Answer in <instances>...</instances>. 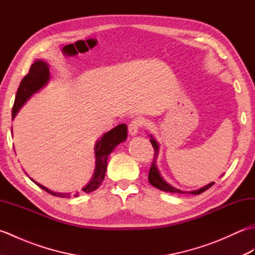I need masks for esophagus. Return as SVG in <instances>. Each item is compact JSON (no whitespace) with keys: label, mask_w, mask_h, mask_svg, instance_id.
<instances>
[{"label":"esophagus","mask_w":255,"mask_h":255,"mask_svg":"<svg viewBox=\"0 0 255 255\" xmlns=\"http://www.w3.org/2000/svg\"><path fill=\"white\" fill-rule=\"evenodd\" d=\"M141 126H142L141 118H134L128 125V131L131 134V136H133V134H137L139 128Z\"/></svg>","instance_id":"34e87169"}]
</instances>
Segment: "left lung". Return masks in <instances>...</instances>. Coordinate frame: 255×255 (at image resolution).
Instances as JSON below:
<instances>
[{"label":"left lung","instance_id":"left-lung-1","mask_svg":"<svg viewBox=\"0 0 255 255\" xmlns=\"http://www.w3.org/2000/svg\"><path fill=\"white\" fill-rule=\"evenodd\" d=\"M150 142L151 144H152V147L154 149V158H153V161L152 163H151V166H150V170H149V175H148V180L150 182V184L152 186L156 187L161 189V191H164V192H170V193H183L182 191H180V189H176L173 186L169 185L163 178H162V176L160 175V173L158 171V169H156V165H155V158L156 155H158V149H159V145H158V142L155 141V140L153 138L150 139ZM215 183H210L208 184L207 186H205L203 188L200 189H197V191H193V192H189L191 194H194V195H198V194H202L204 193L205 191H207V189L209 187H211L214 185Z\"/></svg>","mask_w":255,"mask_h":255}]
</instances>
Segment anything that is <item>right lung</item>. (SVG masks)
<instances>
[{"label": "right lung", "mask_w": 255, "mask_h": 255, "mask_svg": "<svg viewBox=\"0 0 255 255\" xmlns=\"http://www.w3.org/2000/svg\"><path fill=\"white\" fill-rule=\"evenodd\" d=\"M48 80H49V68H48L47 63L41 60H36L31 64L28 73H27L24 77V79L21 80V82L18 86L17 93H16V96H15L13 110H12L13 118L15 117L16 114H17L19 108L24 105V103L28 100L32 94L36 93L37 91H39L42 86L48 82ZM126 138H127V126L125 124H122V125H118V126H116L114 129H112V130L106 132L104 136L97 141L95 145L96 167H95L94 176L88 185L82 189V192L91 193L95 191L96 188H99L103 180H104L106 167H107L108 155L111 154L112 151L115 149V147L118 143L123 142ZM31 181L35 182L34 180ZM36 184L47 193L53 195V196H58L62 198L70 197L69 193L67 194L55 193L50 191V189L40 185V184L38 183ZM79 194L80 192H77L74 194V196L75 197L79 196Z\"/></svg>", "instance_id": "obj_1"}]
</instances>
